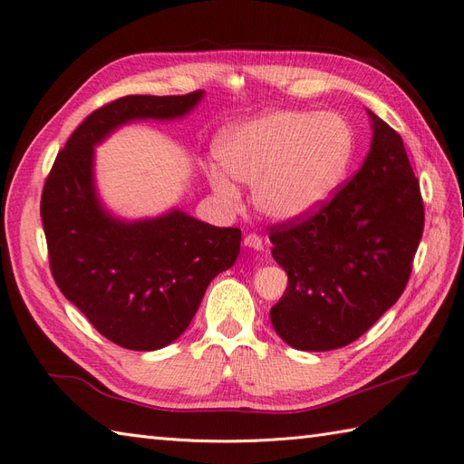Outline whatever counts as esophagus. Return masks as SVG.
Returning <instances> with one entry per match:
<instances>
[{"mask_svg": "<svg viewBox=\"0 0 464 464\" xmlns=\"http://www.w3.org/2000/svg\"><path fill=\"white\" fill-rule=\"evenodd\" d=\"M244 246H246V247H251V249H256V251H261V249H263L261 236H257V234H247V236L244 237Z\"/></svg>", "mask_w": 464, "mask_h": 464, "instance_id": "34e87169", "label": "esophagus"}]
</instances>
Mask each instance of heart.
<instances>
[{
  "label": "heart",
  "instance_id": "1",
  "mask_svg": "<svg viewBox=\"0 0 464 464\" xmlns=\"http://www.w3.org/2000/svg\"><path fill=\"white\" fill-rule=\"evenodd\" d=\"M353 149V133L339 116L265 111L222 131L217 143L220 168L210 166L207 179L230 208L240 205V188L231 178L254 184L259 213L292 222L331 199L348 172Z\"/></svg>",
  "mask_w": 464,
  "mask_h": 464
}]
</instances>
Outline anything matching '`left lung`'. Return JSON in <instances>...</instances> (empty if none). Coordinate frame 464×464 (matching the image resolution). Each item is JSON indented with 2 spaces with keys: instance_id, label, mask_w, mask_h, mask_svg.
Here are the masks:
<instances>
[{
  "instance_id": "1",
  "label": "left lung",
  "mask_w": 464,
  "mask_h": 464,
  "mask_svg": "<svg viewBox=\"0 0 464 464\" xmlns=\"http://www.w3.org/2000/svg\"><path fill=\"white\" fill-rule=\"evenodd\" d=\"M366 111L372 145L360 170L317 213L271 228V254L288 275L271 323L296 350L325 353L366 333L401 298L424 232L402 139Z\"/></svg>"
}]
</instances>
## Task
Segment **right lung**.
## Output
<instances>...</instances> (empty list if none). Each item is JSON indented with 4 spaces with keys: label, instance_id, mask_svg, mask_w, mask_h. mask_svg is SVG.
Masks as SVG:
<instances>
[{
    "label": "right lung",
    "instance_id": "right-lung-1",
    "mask_svg": "<svg viewBox=\"0 0 464 464\" xmlns=\"http://www.w3.org/2000/svg\"><path fill=\"white\" fill-rule=\"evenodd\" d=\"M203 94H133L98 108L67 139L42 191L55 285L98 333L123 348L150 353L174 343L210 280L236 263L242 232L179 208L143 220L111 215L96 191L94 147L125 123L184 118Z\"/></svg>",
    "mask_w": 464,
    "mask_h": 464
}]
</instances>
